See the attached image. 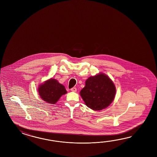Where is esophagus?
I'll return each mask as SVG.
<instances>
[{
    "mask_svg": "<svg viewBox=\"0 0 157 157\" xmlns=\"http://www.w3.org/2000/svg\"><path fill=\"white\" fill-rule=\"evenodd\" d=\"M71 90L72 91H74V92H76L77 91V89L76 87H72V89H71Z\"/></svg>",
    "mask_w": 157,
    "mask_h": 157,
    "instance_id": "esophagus-1",
    "label": "esophagus"
}]
</instances>
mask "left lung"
<instances>
[{
    "label": "left lung",
    "instance_id": "8db88e82",
    "mask_svg": "<svg viewBox=\"0 0 157 157\" xmlns=\"http://www.w3.org/2000/svg\"><path fill=\"white\" fill-rule=\"evenodd\" d=\"M115 94L116 87L113 82L103 74L89 77L80 91L86 105L94 110H101L109 105Z\"/></svg>",
    "mask_w": 157,
    "mask_h": 157
}]
</instances>
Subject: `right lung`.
<instances>
[{"label": "right lung", "mask_w": 157, "mask_h": 157, "mask_svg": "<svg viewBox=\"0 0 157 157\" xmlns=\"http://www.w3.org/2000/svg\"><path fill=\"white\" fill-rule=\"evenodd\" d=\"M38 91L40 97L50 104L56 103L62 95L67 93L63 85L53 78H50L40 85Z\"/></svg>", "instance_id": "1"}]
</instances>
